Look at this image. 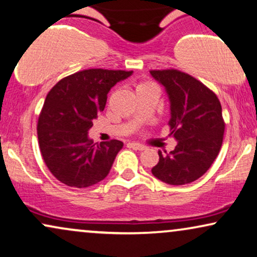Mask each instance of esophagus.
<instances>
[{"label":"esophagus","mask_w":257,"mask_h":257,"mask_svg":"<svg viewBox=\"0 0 257 257\" xmlns=\"http://www.w3.org/2000/svg\"><path fill=\"white\" fill-rule=\"evenodd\" d=\"M130 146H131L133 150H138V151H143V150L146 149L144 145L138 144V143H130Z\"/></svg>","instance_id":"esophagus-1"}]
</instances>
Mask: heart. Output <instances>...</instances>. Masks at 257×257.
Masks as SVG:
<instances>
[{"instance_id": "1", "label": "heart", "mask_w": 257, "mask_h": 257, "mask_svg": "<svg viewBox=\"0 0 257 257\" xmlns=\"http://www.w3.org/2000/svg\"><path fill=\"white\" fill-rule=\"evenodd\" d=\"M153 84H151V82H149V81H142V82H139L138 85H137V87H136V89L137 91H139V89H143V88H145V87H149V86H152Z\"/></svg>"}]
</instances>
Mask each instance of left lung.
<instances>
[{"mask_svg":"<svg viewBox=\"0 0 257 257\" xmlns=\"http://www.w3.org/2000/svg\"><path fill=\"white\" fill-rule=\"evenodd\" d=\"M171 102L170 136L177 145L170 153L158 151L155 177L171 185H184L202 177L218 156L225 122L217 95L188 73L175 68L151 69Z\"/></svg>","mask_w":257,"mask_h":257,"instance_id":"obj_1","label":"left lung"}]
</instances>
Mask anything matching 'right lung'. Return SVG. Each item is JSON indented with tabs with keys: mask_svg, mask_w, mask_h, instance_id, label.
<instances>
[{
	"mask_svg": "<svg viewBox=\"0 0 257 257\" xmlns=\"http://www.w3.org/2000/svg\"><path fill=\"white\" fill-rule=\"evenodd\" d=\"M132 71L91 68L60 80L48 92L39 115L38 138L52 175L72 188H88L108 175L122 142L93 143L88 130L104 111L107 94Z\"/></svg>",
	"mask_w": 257,
	"mask_h": 257,
	"instance_id": "1",
	"label": "right lung"
}]
</instances>
